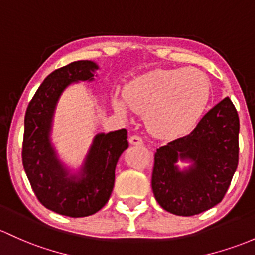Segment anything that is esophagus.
Masks as SVG:
<instances>
[{"label":"esophagus","mask_w":255,"mask_h":255,"mask_svg":"<svg viewBox=\"0 0 255 255\" xmlns=\"http://www.w3.org/2000/svg\"><path fill=\"white\" fill-rule=\"evenodd\" d=\"M128 142H130V144H132V146H142V144H143V139L137 135L131 136V137L128 138Z\"/></svg>","instance_id":"1"}]
</instances>
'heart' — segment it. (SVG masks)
I'll use <instances>...</instances> for the list:
<instances>
[{"mask_svg":"<svg viewBox=\"0 0 255 255\" xmlns=\"http://www.w3.org/2000/svg\"><path fill=\"white\" fill-rule=\"evenodd\" d=\"M210 96L207 75L196 68L154 69L125 86L124 97H114L117 111L131 108L146 113V125L159 138H176L196 127Z\"/></svg>","mask_w":255,"mask_h":255,"instance_id":"1","label":"heart"}]
</instances>
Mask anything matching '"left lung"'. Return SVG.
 I'll list each match as a JSON object with an SVG mask.
<instances>
[{
  "mask_svg": "<svg viewBox=\"0 0 255 255\" xmlns=\"http://www.w3.org/2000/svg\"><path fill=\"white\" fill-rule=\"evenodd\" d=\"M240 119L225 97L199 120L190 135L169 142L154 154L152 190L166 212L199 214L220 203L238 164ZM193 165L179 171L178 159Z\"/></svg>",
  "mask_w": 255,
  "mask_h": 255,
  "instance_id": "8db88e82",
  "label": "left lung"
}]
</instances>
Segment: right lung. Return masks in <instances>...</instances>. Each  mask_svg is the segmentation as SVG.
<instances>
[{"mask_svg":"<svg viewBox=\"0 0 255 255\" xmlns=\"http://www.w3.org/2000/svg\"><path fill=\"white\" fill-rule=\"evenodd\" d=\"M98 65L91 61L73 62L52 72L30 101L24 119L21 158L32 191L47 209L70 218L97 213L111 197L116 166L128 147L125 128L98 133L79 174L70 175L51 143L57 102L72 83L94 80Z\"/></svg>","mask_w":255,"mask_h":255,"instance_id":"1","label":"right lung"}]
</instances>
